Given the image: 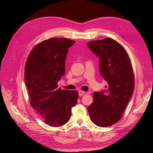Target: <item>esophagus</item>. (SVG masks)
<instances>
[{"label": "esophagus", "instance_id": "34e87169", "mask_svg": "<svg viewBox=\"0 0 153 153\" xmlns=\"http://www.w3.org/2000/svg\"><path fill=\"white\" fill-rule=\"evenodd\" d=\"M78 93H79V96H82L85 94V92L83 91H79Z\"/></svg>", "mask_w": 153, "mask_h": 153}]
</instances>
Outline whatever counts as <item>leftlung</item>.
Wrapping results in <instances>:
<instances>
[{
	"label": "left lung",
	"instance_id": "left-lung-1",
	"mask_svg": "<svg viewBox=\"0 0 153 153\" xmlns=\"http://www.w3.org/2000/svg\"><path fill=\"white\" fill-rule=\"evenodd\" d=\"M100 58V73L107 82L106 89L93 94V102L87 109L90 118L99 127L118 122L134 93L135 76L129 55L122 45L111 38L87 43Z\"/></svg>",
	"mask_w": 153,
	"mask_h": 153
}]
</instances>
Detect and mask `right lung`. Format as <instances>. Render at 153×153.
<instances>
[{"instance_id":"1","label":"right lung","mask_w":153,"mask_h":153,"mask_svg":"<svg viewBox=\"0 0 153 153\" xmlns=\"http://www.w3.org/2000/svg\"><path fill=\"white\" fill-rule=\"evenodd\" d=\"M74 43L65 38L44 40L33 48L25 62L24 78L30 105L52 127L69 121L71 108L77 102V91L58 88V81L65 74L68 48Z\"/></svg>"}]
</instances>
